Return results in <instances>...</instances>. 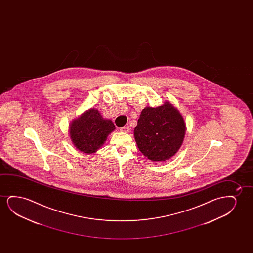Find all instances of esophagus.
<instances>
[{
	"label": "esophagus",
	"instance_id": "esophagus-1",
	"mask_svg": "<svg viewBox=\"0 0 253 253\" xmlns=\"http://www.w3.org/2000/svg\"><path fill=\"white\" fill-rule=\"evenodd\" d=\"M120 130H121L122 132H125V133H128V132L129 131V127H128V126H124V127L120 128Z\"/></svg>",
	"mask_w": 253,
	"mask_h": 253
}]
</instances>
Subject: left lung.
Segmentation results:
<instances>
[{"mask_svg": "<svg viewBox=\"0 0 253 253\" xmlns=\"http://www.w3.org/2000/svg\"><path fill=\"white\" fill-rule=\"evenodd\" d=\"M186 125L182 116L170 103L146 107L134 130L139 150L151 161H166L179 150Z\"/></svg>", "mask_w": 253, "mask_h": 253, "instance_id": "1", "label": "left lung"}]
</instances>
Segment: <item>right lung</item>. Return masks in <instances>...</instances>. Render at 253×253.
I'll return each mask as SVG.
<instances>
[{
  "instance_id": "add662e5",
  "label": "right lung",
  "mask_w": 253,
  "mask_h": 253,
  "mask_svg": "<svg viewBox=\"0 0 253 253\" xmlns=\"http://www.w3.org/2000/svg\"><path fill=\"white\" fill-rule=\"evenodd\" d=\"M114 129L112 121L102 118L97 110L90 109L72 123L70 136L77 149L91 154L100 148L107 135Z\"/></svg>"
}]
</instances>
